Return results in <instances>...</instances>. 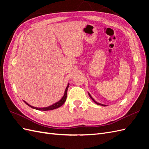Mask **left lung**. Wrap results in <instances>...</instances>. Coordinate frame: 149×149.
Instances as JSON below:
<instances>
[{"instance_id":"1","label":"left lung","mask_w":149,"mask_h":149,"mask_svg":"<svg viewBox=\"0 0 149 149\" xmlns=\"http://www.w3.org/2000/svg\"><path fill=\"white\" fill-rule=\"evenodd\" d=\"M88 94H89V96L91 98V100H93V101L94 102H95V103L96 104H97V105H101V106H106V105H104V104H101V103H99V102H96L95 100H94L93 97L91 96V94H89V93H88Z\"/></svg>"}]
</instances>
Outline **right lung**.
I'll return each instance as SVG.
<instances>
[{"label": "right lung", "mask_w": 149, "mask_h": 149, "mask_svg": "<svg viewBox=\"0 0 149 149\" xmlns=\"http://www.w3.org/2000/svg\"><path fill=\"white\" fill-rule=\"evenodd\" d=\"M69 85H70L69 83L68 84L67 86H66V89H65V93H64V95L63 96V97L61 98V100H60V101H58V102L53 104L52 105L49 106L45 107H34V106H32L30 105L28 102H26L25 101H24V102L26 104H27V105H28L29 106H30V107L33 108V109H34L38 110V111H50V110L55 109H56V108H58V107H60V106H61L65 103V102L66 101V97H67L68 88V87H69Z\"/></svg>", "instance_id": "obj_1"}]
</instances>
